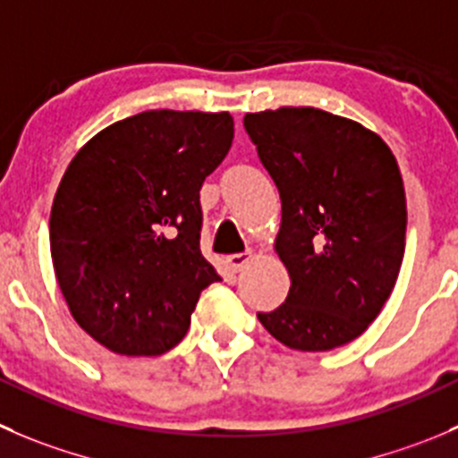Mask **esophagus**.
Listing matches in <instances>:
<instances>
[{"instance_id": "34e87169", "label": "esophagus", "mask_w": 458, "mask_h": 458, "mask_svg": "<svg viewBox=\"0 0 458 458\" xmlns=\"http://www.w3.org/2000/svg\"><path fill=\"white\" fill-rule=\"evenodd\" d=\"M252 259V252H237V255L228 257V264L233 266V270H243Z\"/></svg>"}]
</instances>
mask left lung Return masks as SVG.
Wrapping results in <instances>:
<instances>
[{
  "label": "left lung",
  "mask_w": 458,
  "mask_h": 458,
  "mask_svg": "<svg viewBox=\"0 0 458 458\" xmlns=\"http://www.w3.org/2000/svg\"><path fill=\"white\" fill-rule=\"evenodd\" d=\"M243 127L279 190L275 250L291 277L286 301L257 318L291 349L342 347L378 318L405 255L396 158L360 123L315 106L246 114Z\"/></svg>",
  "instance_id": "obj_1"
}]
</instances>
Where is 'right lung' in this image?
Listing matches in <instances>:
<instances>
[{
    "label": "right lung",
    "instance_id": "add662e5",
    "mask_svg": "<svg viewBox=\"0 0 458 458\" xmlns=\"http://www.w3.org/2000/svg\"><path fill=\"white\" fill-rule=\"evenodd\" d=\"M228 111H143L93 136L51 208V257L75 322L109 352L161 356L203 288L199 192L233 145Z\"/></svg>",
    "mask_w": 458,
    "mask_h": 458
}]
</instances>
